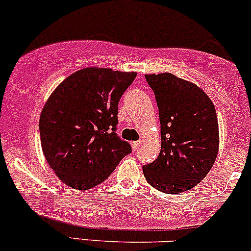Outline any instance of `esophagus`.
Listing matches in <instances>:
<instances>
[{
	"instance_id": "obj_1",
	"label": "esophagus",
	"mask_w": 251,
	"mask_h": 251,
	"mask_svg": "<svg viewBox=\"0 0 251 251\" xmlns=\"http://www.w3.org/2000/svg\"><path fill=\"white\" fill-rule=\"evenodd\" d=\"M140 144H141L140 140H139V141H132V143H131L132 149H133V150H138L139 146H140Z\"/></svg>"
}]
</instances>
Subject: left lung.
I'll list each match as a JSON object with an SVG mask.
<instances>
[{
	"mask_svg": "<svg viewBox=\"0 0 251 251\" xmlns=\"http://www.w3.org/2000/svg\"><path fill=\"white\" fill-rule=\"evenodd\" d=\"M145 78L158 104L161 151L144 166V175L158 191L179 194L198 185L215 162L220 145L215 106L201 87L170 72Z\"/></svg>",
	"mask_w": 251,
	"mask_h": 251,
	"instance_id": "1",
	"label": "left lung"
}]
</instances>
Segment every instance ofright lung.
Masks as SVG:
<instances>
[{
	"label": "right lung",
	"mask_w": 251,
	"mask_h": 251,
	"mask_svg": "<svg viewBox=\"0 0 251 251\" xmlns=\"http://www.w3.org/2000/svg\"><path fill=\"white\" fill-rule=\"evenodd\" d=\"M137 72L85 68L53 90L42 110L43 154L62 182L87 191L110 176L131 146L116 134L118 102Z\"/></svg>",
	"instance_id": "right-lung-1"
}]
</instances>
